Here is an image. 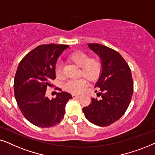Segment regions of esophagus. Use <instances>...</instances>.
<instances>
[{
	"label": "esophagus",
	"instance_id": "1",
	"mask_svg": "<svg viewBox=\"0 0 155 155\" xmlns=\"http://www.w3.org/2000/svg\"><path fill=\"white\" fill-rule=\"evenodd\" d=\"M72 97H73V99H78L80 97V95H76V94H72Z\"/></svg>",
	"mask_w": 155,
	"mask_h": 155
}]
</instances>
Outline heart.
Wrapping results in <instances>:
<instances>
[{
  "label": "heart",
  "instance_id": "b5f03b06",
  "mask_svg": "<svg viewBox=\"0 0 155 155\" xmlns=\"http://www.w3.org/2000/svg\"><path fill=\"white\" fill-rule=\"evenodd\" d=\"M70 60L81 68V75L90 80H94L99 77L101 73V65L97 58H89L88 55L82 51L74 52L69 57ZM55 73L58 78L62 76V67L60 63L56 64ZM87 86V82L84 78L71 80L64 84V89L73 94H81Z\"/></svg>",
  "mask_w": 155,
  "mask_h": 155
}]
</instances>
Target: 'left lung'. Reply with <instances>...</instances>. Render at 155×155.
<instances>
[{
    "label": "left lung",
    "instance_id": "1",
    "mask_svg": "<svg viewBox=\"0 0 155 155\" xmlns=\"http://www.w3.org/2000/svg\"><path fill=\"white\" fill-rule=\"evenodd\" d=\"M89 48L99 57L100 75L95 87L100 89V100L92 102L82 111L87 119L98 126H107L119 119L128 109L133 92L130 68L117 51L99 44H88Z\"/></svg>",
    "mask_w": 155,
    "mask_h": 155
}]
</instances>
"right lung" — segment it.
<instances>
[{"label": "right lung", "instance_id": "add662e5", "mask_svg": "<svg viewBox=\"0 0 155 155\" xmlns=\"http://www.w3.org/2000/svg\"><path fill=\"white\" fill-rule=\"evenodd\" d=\"M68 45H40L20 61L14 80L15 97L21 112L31 124L41 128L55 126L64 117L65 105L73 98L65 92L56 98L46 96L47 86L56 78L55 68L58 57Z\"/></svg>", "mask_w": 155, "mask_h": 155}]
</instances>
